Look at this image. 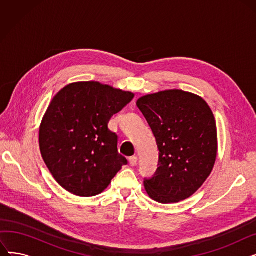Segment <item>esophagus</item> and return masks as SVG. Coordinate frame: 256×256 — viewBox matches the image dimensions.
<instances>
[{
    "mask_svg": "<svg viewBox=\"0 0 256 256\" xmlns=\"http://www.w3.org/2000/svg\"><path fill=\"white\" fill-rule=\"evenodd\" d=\"M137 160H138V158L136 156H132L128 158V162H130V166H136L137 165Z\"/></svg>",
    "mask_w": 256,
    "mask_h": 256,
    "instance_id": "obj_1",
    "label": "esophagus"
}]
</instances>
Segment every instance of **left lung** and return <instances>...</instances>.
<instances>
[{
	"instance_id": "obj_1",
	"label": "left lung",
	"mask_w": 256,
	"mask_h": 256,
	"mask_svg": "<svg viewBox=\"0 0 256 256\" xmlns=\"http://www.w3.org/2000/svg\"><path fill=\"white\" fill-rule=\"evenodd\" d=\"M156 137L158 164L144 180L148 196L160 204H176L204 184L217 158V126L210 108L196 94L166 90L137 100Z\"/></svg>"
}]
</instances>
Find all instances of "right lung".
Wrapping results in <instances>:
<instances>
[{"instance_id":"1","label":"right lung","mask_w":256,"mask_h":256,"mask_svg":"<svg viewBox=\"0 0 256 256\" xmlns=\"http://www.w3.org/2000/svg\"><path fill=\"white\" fill-rule=\"evenodd\" d=\"M134 96L98 82H78L52 98L40 124L39 146L63 189L80 197L98 195L128 164L108 124Z\"/></svg>"}]
</instances>
